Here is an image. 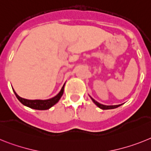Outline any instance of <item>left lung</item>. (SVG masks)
<instances>
[{"mask_svg":"<svg viewBox=\"0 0 151 151\" xmlns=\"http://www.w3.org/2000/svg\"><path fill=\"white\" fill-rule=\"evenodd\" d=\"M90 97L91 98L92 101H93V103H95V104L96 105V106H97L98 107H99V108H100L101 109H112L117 108V107L120 106H121V105H122V104H120V105H115V106H106V105L101 104V103H98L97 101H96L95 99H93V98H92L91 96H90Z\"/></svg>","mask_w":151,"mask_h":151,"instance_id":"obj_1","label":"left lung"}]
</instances>
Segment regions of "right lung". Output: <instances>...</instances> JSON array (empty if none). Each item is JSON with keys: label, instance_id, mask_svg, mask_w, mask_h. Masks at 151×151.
Instances as JSON below:
<instances>
[{"label": "right lung", "instance_id": "obj_1", "mask_svg": "<svg viewBox=\"0 0 151 151\" xmlns=\"http://www.w3.org/2000/svg\"><path fill=\"white\" fill-rule=\"evenodd\" d=\"M65 84L63 85L62 88L60 90V92L55 96L51 98L48 99H27L24 98L20 97L19 96L17 95V93H16L15 90L13 89L14 93H15L16 96L18 99V100L21 103L27 107H29L33 109L37 110H46L50 109L54 105H55L56 103L59 101L61 97L62 96L63 93H64V87H65Z\"/></svg>", "mask_w": 151, "mask_h": 151}]
</instances>
